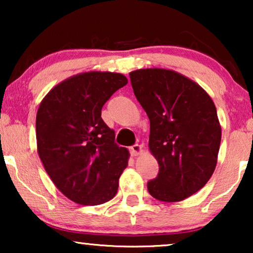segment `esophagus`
<instances>
[{
	"label": "esophagus",
	"mask_w": 253,
	"mask_h": 253,
	"mask_svg": "<svg viewBox=\"0 0 253 253\" xmlns=\"http://www.w3.org/2000/svg\"><path fill=\"white\" fill-rule=\"evenodd\" d=\"M143 152H144V148H143V146H141V145L136 144V145H133V146L130 147V153H131V155H132V157H137V155L141 154Z\"/></svg>",
	"instance_id": "1"
}]
</instances>
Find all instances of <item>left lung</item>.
Returning a JSON list of instances; mask_svg holds the SVG:
<instances>
[{"mask_svg":"<svg viewBox=\"0 0 253 253\" xmlns=\"http://www.w3.org/2000/svg\"><path fill=\"white\" fill-rule=\"evenodd\" d=\"M130 81L150 119L148 148L159 164L148 192L160 202H182L215 170L221 143L215 105L202 86L169 69H138Z\"/></svg>","mask_w":253,"mask_h":253,"instance_id":"1","label":"left lung"}]
</instances>
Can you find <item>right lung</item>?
<instances>
[{"mask_svg": "<svg viewBox=\"0 0 253 253\" xmlns=\"http://www.w3.org/2000/svg\"><path fill=\"white\" fill-rule=\"evenodd\" d=\"M127 84L124 75L88 71L54 86L37 113L38 154L56 188L81 205L112 200L130 153L101 119L107 100Z\"/></svg>", "mask_w": 253, "mask_h": 253, "instance_id": "add662e5", "label": "right lung"}]
</instances>
